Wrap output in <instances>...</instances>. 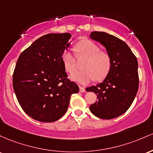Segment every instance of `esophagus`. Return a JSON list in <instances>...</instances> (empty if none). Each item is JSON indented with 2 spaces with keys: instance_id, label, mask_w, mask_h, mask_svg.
Listing matches in <instances>:
<instances>
[{
  "instance_id": "esophagus-1",
  "label": "esophagus",
  "mask_w": 153,
  "mask_h": 153,
  "mask_svg": "<svg viewBox=\"0 0 153 153\" xmlns=\"http://www.w3.org/2000/svg\"><path fill=\"white\" fill-rule=\"evenodd\" d=\"M79 92H86L85 87H79Z\"/></svg>"
}]
</instances>
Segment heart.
Listing matches in <instances>:
<instances>
[{
  "label": "heart",
  "instance_id": "b5f03b06",
  "mask_svg": "<svg viewBox=\"0 0 153 153\" xmlns=\"http://www.w3.org/2000/svg\"><path fill=\"white\" fill-rule=\"evenodd\" d=\"M76 50L79 55L87 57L82 71L71 75L72 81L81 85H86L93 81L102 80L108 74L111 67V58L108 53L101 51L97 44L90 39H83L76 44ZM61 61L65 69L71 74L76 70V61L69 51H63Z\"/></svg>",
  "mask_w": 153,
  "mask_h": 153
}]
</instances>
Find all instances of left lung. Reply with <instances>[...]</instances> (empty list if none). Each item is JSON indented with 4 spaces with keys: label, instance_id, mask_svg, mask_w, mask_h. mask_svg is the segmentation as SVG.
Instances as JSON below:
<instances>
[{
    "label": "left lung",
    "instance_id": "1",
    "mask_svg": "<svg viewBox=\"0 0 153 153\" xmlns=\"http://www.w3.org/2000/svg\"><path fill=\"white\" fill-rule=\"evenodd\" d=\"M92 39L105 48L111 67L102 82L87 89L97 99L90 106L92 114L102 119H112L124 114L136 97L139 87L138 62L126 42L104 32H92Z\"/></svg>",
    "mask_w": 153,
    "mask_h": 153
}]
</instances>
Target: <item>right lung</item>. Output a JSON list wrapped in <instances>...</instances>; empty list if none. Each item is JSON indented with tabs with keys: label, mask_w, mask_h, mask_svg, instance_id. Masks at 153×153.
Listing matches in <instances>:
<instances>
[{
	"label": "right lung",
	"mask_w": 153,
	"mask_h": 153,
	"mask_svg": "<svg viewBox=\"0 0 153 153\" xmlns=\"http://www.w3.org/2000/svg\"><path fill=\"white\" fill-rule=\"evenodd\" d=\"M69 33L48 34L35 40L17 60L13 87L24 111L41 122L66 114L78 85L67 79L61 55L70 45Z\"/></svg>",
	"instance_id": "add662e5"
}]
</instances>
